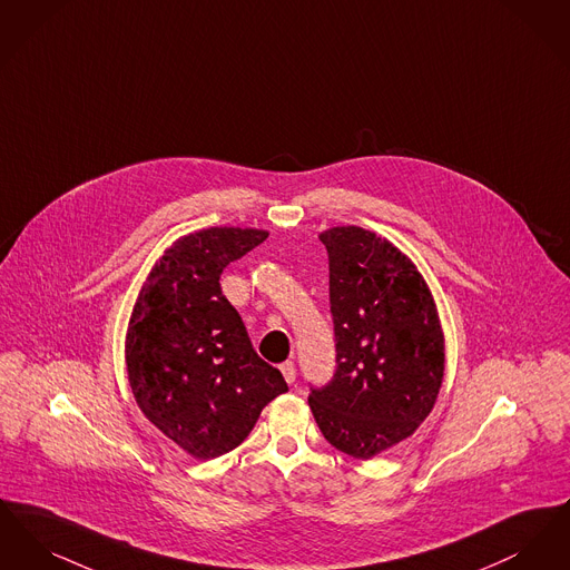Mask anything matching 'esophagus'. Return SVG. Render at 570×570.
<instances>
[{"instance_id": "obj_1", "label": "esophagus", "mask_w": 570, "mask_h": 570, "mask_svg": "<svg viewBox=\"0 0 570 570\" xmlns=\"http://www.w3.org/2000/svg\"><path fill=\"white\" fill-rule=\"evenodd\" d=\"M279 370H282L284 380H286L288 384H293V382L297 380V370H295V363H293V361H286V363H282V365H279Z\"/></svg>"}]
</instances>
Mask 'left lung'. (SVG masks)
<instances>
[{"instance_id":"left-lung-1","label":"left lung","mask_w":570,"mask_h":570,"mask_svg":"<svg viewBox=\"0 0 570 570\" xmlns=\"http://www.w3.org/2000/svg\"><path fill=\"white\" fill-rule=\"evenodd\" d=\"M328 254L335 372L309 407L337 451L370 460L432 412L444 376L434 301L406 256L358 226L321 235Z\"/></svg>"}]
</instances>
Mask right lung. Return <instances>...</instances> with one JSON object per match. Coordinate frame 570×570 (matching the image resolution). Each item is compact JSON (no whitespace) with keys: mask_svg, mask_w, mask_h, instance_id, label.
I'll return each instance as SVG.
<instances>
[{"mask_svg":"<svg viewBox=\"0 0 570 570\" xmlns=\"http://www.w3.org/2000/svg\"><path fill=\"white\" fill-rule=\"evenodd\" d=\"M267 239L265 230L209 228L173 245L136 301L128 379L142 414L198 460L239 446L261 410L288 391L263 361L219 275Z\"/></svg>","mask_w":570,"mask_h":570,"instance_id":"add662e5","label":"right lung"}]
</instances>
